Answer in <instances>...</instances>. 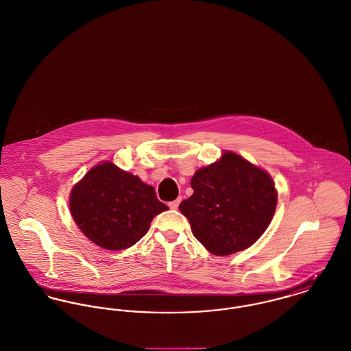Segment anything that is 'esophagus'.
Wrapping results in <instances>:
<instances>
[{
    "label": "esophagus",
    "mask_w": 351,
    "mask_h": 351,
    "mask_svg": "<svg viewBox=\"0 0 351 351\" xmlns=\"http://www.w3.org/2000/svg\"><path fill=\"white\" fill-rule=\"evenodd\" d=\"M180 202H182V197H178L176 200H173V202L168 203V206H169L171 209H178V206L180 204Z\"/></svg>",
    "instance_id": "1"
}]
</instances>
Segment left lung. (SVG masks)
I'll return each mask as SVG.
<instances>
[{"instance_id": "obj_1", "label": "left lung", "mask_w": 351, "mask_h": 351, "mask_svg": "<svg viewBox=\"0 0 351 351\" xmlns=\"http://www.w3.org/2000/svg\"><path fill=\"white\" fill-rule=\"evenodd\" d=\"M191 186L193 195L179 209L193 236L216 256L254 244L277 206V192L268 173L233 152L196 171Z\"/></svg>"}]
</instances>
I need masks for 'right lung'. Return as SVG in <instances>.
Wrapping results in <instances>:
<instances>
[{
    "instance_id": "obj_1",
    "label": "right lung",
    "mask_w": 351,
    "mask_h": 351,
    "mask_svg": "<svg viewBox=\"0 0 351 351\" xmlns=\"http://www.w3.org/2000/svg\"><path fill=\"white\" fill-rule=\"evenodd\" d=\"M165 209L152 186L112 163L90 169L70 195L77 226L93 243L108 250L136 244L152 219Z\"/></svg>"
}]
</instances>
